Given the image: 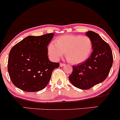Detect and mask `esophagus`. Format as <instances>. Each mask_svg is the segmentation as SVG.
<instances>
[{
	"mask_svg": "<svg viewBox=\"0 0 120 120\" xmlns=\"http://www.w3.org/2000/svg\"><path fill=\"white\" fill-rule=\"evenodd\" d=\"M66 64H60V67H64V66H65Z\"/></svg>",
	"mask_w": 120,
	"mask_h": 120,
	"instance_id": "esophagus-1",
	"label": "esophagus"
}]
</instances>
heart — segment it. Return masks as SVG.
I'll list each match as a JSON object with an SVG mask.
<instances>
[{"label": "heart", "mask_w": 120, "mask_h": 120, "mask_svg": "<svg viewBox=\"0 0 120 120\" xmlns=\"http://www.w3.org/2000/svg\"><path fill=\"white\" fill-rule=\"evenodd\" d=\"M92 52V42L88 36L67 34L59 36L48 46L49 55L58 60L64 53L68 62L74 64L84 62Z\"/></svg>", "instance_id": "heart-1"}]
</instances>
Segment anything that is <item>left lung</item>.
Segmentation results:
<instances>
[{"instance_id":"1","label":"left lung","mask_w":120,"mask_h":120,"mask_svg":"<svg viewBox=\"0 0 120 120\" xmlns=\"http://www.w3.org/2000/svg\"><path fill=\"white\" fill-rule=\"evenodd\" d=\"M86 35L92 42L93 52L84 62L74 66L69 80L72 85L82 90H88L103 82L109 73L113 64L111 47L98 33L88 31Z\"/></svg>"}]
</instances>
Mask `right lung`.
I'll return each mask as SVG.
<instances>
[{"label": "right lung", "mask_w": 120, "mask_h": 120, "mask_svg": "<svg viewBox=\"0 0 120 120\" xmlns=\"http://www.w3.org/2000/svg\"><path fill=\"white\" fill-rule=\"evenodd\" d=\"M54 35L28 36L11 50L8 71L17 88L26 92H37L48 84L53 71L60 66L59 63L51 62L48 56L47 48Z\"/></svg>", "instance_id": "add662e5"}]
</instances>
